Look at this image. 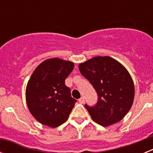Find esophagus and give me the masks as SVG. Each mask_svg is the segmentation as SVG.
Here are the masks:
<instances>
[{"mask_svg": "<svg viewBox=\"0 0 153 153\" xmlns=\"http://www.w3.org/2000/svg\"><path fill=\"white\" fill-rule=\"evenodd\" d=\"M79 102L81 104H83L85 102V99L84 97H81L80 99H79Z\"/></svg>", "mask_w": 153, "mask_h": 153, "instance_id": "obj_1", "label": "esophagus"}]
</instances>
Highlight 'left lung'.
I'll list each match as a JSON object with an SVG mask.
<instances>
[{"instance_id":"8db88e82","label":"left lung","mask_w":153,"mask_h":153,"mask_svg":"<svg viewBox=\"0 0 153 153\" xmlns=\"http://www.w3.org/2000/svg\"><path fill=\"white\" fill-rule=\"evenodd\" d=\"M79 70L98 95L95 106L85 105L93 121L109 126L123 120L135 95L133 81L123 65L110 56H96L79 63Z\"/></svg>"}]
</instances>
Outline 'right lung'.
I'll return each mask as SVG.
<instances>
[{"mask_svg": "<svg viewBox=\"0 0 153 153\" xmlns=\"http://www.w3.org/2000/svg\"><path fill=\"white\" fill-rule=\"evenodd\" d=\"M74 63L60 58L47 59L39 64L26 87V102L31 115L39 123L55 128L67 120L75 105L65 79Z\"/></svg>", "mask_w": 153, "mask_h": 153, "instance_id": "obj_1", "label": "right lung"}]
</instances>
